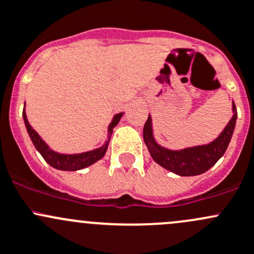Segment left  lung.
<instances>
[{
    "label": "left lung",
    "mask_w": 254,
    "mask_h": 254,
    "mask_svg": "<svg viewBox=\"0 0 254 254\" xmlns=\"http://www.w3.org/2000/svg\"><path fill=\"white\" fill-rule=\"evenodd\" d=\"M232 112H234V116L220 133V135L209 144L190 146V148H185L181 150H171V149L159 145L154 139L150 115L148 116L144 128H143V139H144L145 145L148 146L153 160L164 169L180 176L200 175L215 165L216 161L226 151L232 133H234L235 125H236L237 111L235 103H232Z\"/></svg>",
    "instance_id": "1"
}]
</instances>
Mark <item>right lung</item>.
Returning a JSON list of instances; mask_svg holds the SVG:
<instances>
[{"label": "right lung", "mask_w": 254, "mask_h": 254, "mask_svg": "<svg viewBox=\"0 0 254 254\" xmlns=\"http://www.w3.org/2000/svg\"><path fill=\"white\" fill-rule=\"evenodd\" d=\"M122 115H124V112L117 114L114 116L111 124L109 125V129H108L109 138L108 140L104 143L103 146H100V148L98 149H94V150L85 151V153L61 154L52 150V149H50V146L46 144L43 139H41L40 135L35 132V129H34V128L29 125V122H28L25 109L23 110V119H24L25 127H27L28 134H29L31 142H33V144L36 148V150L41 154V156L45 159V161L49 164V165H51L52 167H55V169L57 170H64V171H77V170L84 169V167L93 165L94 163L100 160V159L105 155L106 150H108V145L110 142V137H111L112 134V129H114L115 126L119 124Z\"/></svg>", "instance_id": "right-lung-1"}]
</instances>
